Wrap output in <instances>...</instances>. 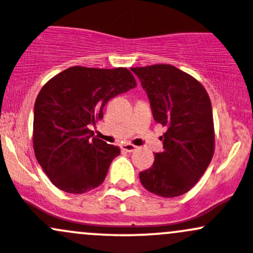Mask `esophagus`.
Masks as SVG:
<instances>
[{"instance_id":"obj_1","label":"esophagus","mask_w":253,"mask_h":253,"mask_svg":"<svg viewBox=\"0 0 253 253\" xmlns=\"http://www.w3.org/2000/svg\"><path fill=\"white\" fill-rule=\"evenodd\" d=\"M122 150L126 151V152H132V151L136 150V146L132 145V144H123L121 146Z\"/></svg>"}]
</instances>
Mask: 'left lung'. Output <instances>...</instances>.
<instances>
[{
    "label": "left lung",
    "mask_w": 253,
    "mask_h": 253,
    "mask_svg": "<svg viewBox=\"0 0 253 253\" xmlns=\"http://www.w3.org/2000/svg\"><path fill=\"white\" fill-rule=\"evenodd\" d=\"M150 100L153 118L166 126L165 150L139 174L146 190L180 196L196 185L214 153L212 105L199 80L170 64L131 68Z\"/></svg>",
    "instance_id": "obj_1"
}]
</instances>
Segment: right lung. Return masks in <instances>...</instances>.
Returning <instances> with one entry per match:
<instances>
[{
    "instance_id": "obj_1",
    "label": "right lung",
    "mask_w": 253,
    "mask_h": 253,
    "mask_svg": "<svg viewBox=\"0 0 253 253\" xmlns=\"http://www.w3.org/2000/svg\"><path fill=\"white\" fill-rule=\"evenodd\" d=\"M136 86L126 68L70 67L49 79L34 107L35 157L54 186L85 194L105 180L118 146L93 136L111 98Z\"/></svg>"
}]
</instances>
